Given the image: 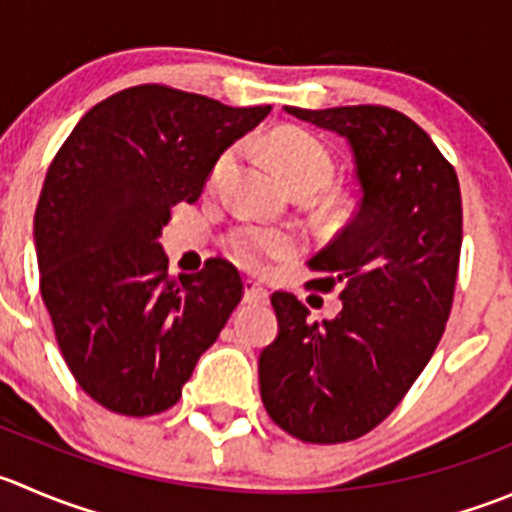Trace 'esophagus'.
I'll use <instances>...</instances> for the list:
<instances>
[{
    "mask_svg": "<svg viewBox=\"0 0 512 512\" xmlns=\"http://www.w3.org/2000/svg\"><path fill=\"white\" fill-rule=\"evenodd\" d=\"M267 297H270V292H267L260 282L245 280V302H250V305H262V302H267Z\"/></svg>",
    "mask_w": 512,
    "mask_h": 512,
    "instance_id": "1",
    "label": "esophagus"
}]
</instances>
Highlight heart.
<instances>
[{
  "mask_svg": "<svg viewBox=\"0 0 512 512\" xmlns=\"http://www.w3.org/2000/svg\"><path fill=\"white\" fill-rule=\"evenodd\" d=\"M270 150L280 165L282 175L290 187H312L320 190L332 180L335 162L330 150L317 137L300 130H280L270 137ZM242 145H232L230 150L217 157L212 167L210 182L220 185L235 167ZM227 247L232 255L252 270H267L272 262L285 260L297 250V237L282 227L260 225V222H242L227 235Z\"/></svg>",
  "mask_w": 512,
  "mask_h": 512,
  "instance_id": "obj_1",
  "label": "heart"
}]
</instances>
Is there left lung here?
I'll return each instance as SVG.
<instances>
[{
  "label": "left lung",
  "instance_id": "8db88e82",
  "mask_svg": "<svg viewBox=\"0 0 512 512\" xmlns=\"http://www.w3.org/2000/svg\"><path fill=\"white\" fill-rule=\"evenodd\" d=\"M285 112L345 137L360 202L310 260L320 277L307 287L342 285L335 320L310 322L295 295H272L280 332L260 352V395L292 438L347 443L398 408L443 337L463 245L460 185L443 152L398 109Z\"/></svg>",
  "mask_w": 512,
  "mask_h": 512
}]
</instances>
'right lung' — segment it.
Instances as JSON below:
<instances>
[{
  "label": "right lung",
  "mask_w": 512,
  "mask_h": 512,
  "mask_svg": "<svg viewBox=\"0 0 512 512\" xmlns=\"http://www.w3.org/2000/svg\"><path fill=\"white\" fill-rule=\"evenodd\" d=\"M270 109L137 84L94 104L54 155L34 212L39 290L69 372L102 408H172L240 305L235 265L170 277L160 235Z\"/></svg>",
  "instance_id": "add662e5"
}]
</instances>
